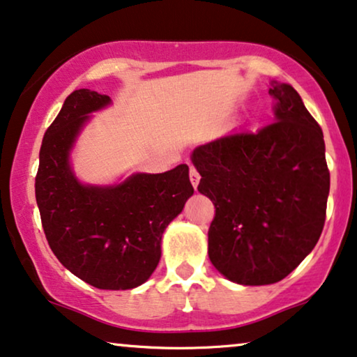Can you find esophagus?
Listing matches in <instances>:
<instances>
[{"mask_svg": "<svg viewBox=\"0 0 357 357\" xmlns=\"http://www.w3.org/2000/svg\"><path fill=\"white\" fill-rule=\"evenodd\" d=\"M189 179H191L194 188H197L199 181H201V174H199V171L194 166H191V169H189Z\"/></svg>", "mask_w": 357, "mask_h": 357, "instance_id": "1", "label": "esophagus"}]
</instances>
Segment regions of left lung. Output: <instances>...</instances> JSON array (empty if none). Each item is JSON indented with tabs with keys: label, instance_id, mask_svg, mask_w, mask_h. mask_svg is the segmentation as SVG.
Instances as JSON below:
<instances>
[{
	"label": "left lung",
	"instance_id": "left-lung-1",
	"mask_svg": "<svg viewBox=\"0 0 357 357\" xmlns=\"http://www.w3.org/2000/svg\"><path fill=\"white\" fill-rule=\"evenodd\" d=\"M274 122L192 151L197 191L215 206L208 258L243 286L279 282L315 248L330 171L323 132L291 84L273 82Z\"/></svg>",
	"mask_w": 357,
	"mask_h": 357
}]
</instances>
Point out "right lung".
Segmentation results:
<instances>
[{"instance_id":"add662e5","label":"right lung","mask_w":357,"mask_h":357,"mask_svg":"<svg viewBox=\"0 0 357 357\" xmlns=\"http://www.w3.org/2000/svg\"><path fill=\"white\" fill-rule=\"evenodd\" d=\"M107 104L111 98L91 89H76L65 99L42 140L36 201L56 259L93 287L126 291L156 269L161 235L194 188L188 165L160 174H132L116 186L79 183L70 150L89 114Z\"/></svg>"}]
</instances>
